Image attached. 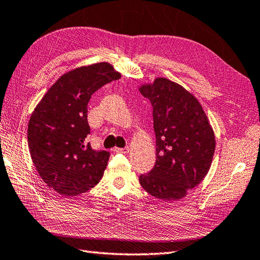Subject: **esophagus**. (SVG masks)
I'll return each instance as SVG.
<instances>
[{
	"instance_id": "1",
	"label": "esophagus",
	"mask_w": 260,
	"mask_h": 260,
	"mask_svg": "<svg viewBox=\"0 0 260 260\" xmlns=\"http://www.w3.org/2000/svg\"><path fill=\"white\" fill-rule=\"evenodd\" d=\"M114 151H115V152H123V154H126V152L129 151V148H128V147H125V148L115 147V148H114Z\"/></svg>"
}]
</instances>
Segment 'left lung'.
<instances>
[{"label":"left lung","instance_id":"1","mask_svg":"<svg viewBox=\"0 0 260 260\" xmlns=\"http://www.w3.org/2000/svg\"><path fill=\"white\" fill-rule=\"evenodd\" d=\"M152 105L156 164L139 183L166 201L182 199L210 170L215 136L198 99L167 78L139 86Z\"/></svg>","mask_w":260,"mask_h":260}]
</instances>
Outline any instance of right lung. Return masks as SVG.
I'll use <instances>...</instances> for the list:
<instances>
[{
	"label": "right lung",
	"instance_id": "add662e5",
	"mask_svg": "<svg viewBox=\"0 0 260 260\" xmlns=\"http://www.w3.org/2000/svg\"><path fill=\"white\" fill-rule=\"evenodd\" d=\"M121 78L109 62L64 73L31 113L27 139L31 160L49 188L67 197L89 191L101 180L110 152L86 144L88 103L101 86Z\"/></svg>",
	"mask_w": 260,
	"mask_h": 260
}]
</instances>
